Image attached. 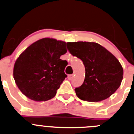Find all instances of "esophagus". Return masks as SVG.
Here are the masks:
<instances>
[{"instance_id": "34e87169", "label": "esophagus", "mask_w": 134, "mask_h": 134, "mask_svg": "<svg viewBox=\"0 0 134 134\" xmlns=\"http://www.w3.org/2000/svg\"><path fill=\"white\" fill-rule=\"evenodd\" d=\"M72 77H73V74H69V75H68V76H67V78L69 80H71L72 79Z\"/></svg>"}]
</instances>
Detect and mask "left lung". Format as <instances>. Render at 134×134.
<instances>
[{
    "instance_id": "1",
    "label": "left lung",
    "mask_w": 134,
    "mask_h": 134,
    "mask_svg": "<svg viewBox=\"0 0 134 134\" xmlns=\"http://www.w3.org/2000/svg\"><path fill=\"white\" fill-rule=\"evenodd\" d=\"M67 47L85 66L83 83L74 89L80 99L98 102L117 91L123 80V69L112 53L95 42H67Z\"/></svg>"
}]
</instances>
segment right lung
<instances>
[{"label":"right lung","mask_w":134,"mask_h":134,"mask_svg":"<svg viewBox=\"0 0 134 134\" xmlns=\"http://www.w3.org/2000/svg\"><path fill=\"white\" fill-rule=\"evenodd\" d=\"M67 53L65 42L45 38L27 48L16 60L13 77L29 99L46 101L54 98L65 78L67 65L60 56Z\"/></svg>","instance_id":"add662e5"}]
</instances>
